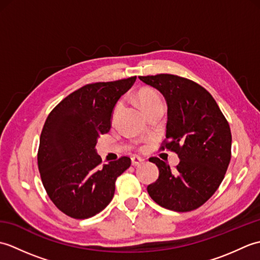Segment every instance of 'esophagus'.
<instances>
[{"instance_id": "obj_1", "label": "esophagus", "mask_w": 260, "mask_h": 260, "mask_svg": "<svg viewBox=\"0 0 260 260\" xmlns=\"http://www.w3.org/2000/svg\"><path fill=\"white\" fill-rule=\"evenodd\" d=\"M142 162H143V158L140 156L134 155L133 157H132V164H133L134 167H136V165H140Z\"/></svg>"}]
</instances>
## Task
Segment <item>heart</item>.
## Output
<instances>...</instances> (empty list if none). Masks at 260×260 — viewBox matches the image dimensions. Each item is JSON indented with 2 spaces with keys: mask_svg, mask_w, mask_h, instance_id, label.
Returning a JSON list of instances; mask_svg holds the SVG:
<instances>
[{
  "mask_svg": "<svg viewBox=\"0 0 260 260\" xmlns=\"http://www.w3.org/2000/svg\"><path fill=\"white\" fill-rule=\"evenodd\" d=\"M137 101H139L141 107L146 110L155 103L162 102V98L156 90L152 89V88H144L137 93Z\"/></svg>",
  "mask_w": 260,
  "mask_h": 260,
  "instance_id": "b5f03b06",
  "label": "heart"
}]
</instances>
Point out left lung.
Segmentation results:
<instances>
[{
    "instance_id": "1",
    "label": "left lung",
    "mask_w": 260,
    "mask_h": 260,
    "mask_svg": "<svg viewBox=\"0 0 260 260\" xmlns=\"http://www.w3.org/2000/svg\"><path fill=\"white\" fill-rule=\"evenodd\" d=\"M162 93L168 106L167 148L178 154L175 173L157 157L158 179L147 186L158 206L187 212L207 202L227 172L231 132L213 97L200 85L168 74L139 77Z\"/></svg>"
}]
</instances>
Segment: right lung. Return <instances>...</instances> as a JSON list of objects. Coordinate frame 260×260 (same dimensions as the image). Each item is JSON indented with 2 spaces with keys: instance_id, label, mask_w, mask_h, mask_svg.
Wrapping results in <instances>:
<instances>
[{
  "instance_id": "add662e5",
  "label": "right lung",
  "mask_w": 260,
  "mask_h": 260,
  "mask_svg": "<svg viewBox=\"0 0 260 260\" xmlns=\"http://www.w3.org/2000/svg\"><path fill=\"white\" fill-rule=\"evenodd\" d=\"M135 77L86 85L70 93L49 114L38 152L43 186L56 207L71 218L88 219L112 201L115 181L131 167V158L102 165L96 144L112 127L118 99Z\"/></svg>"
}]
</instances>
